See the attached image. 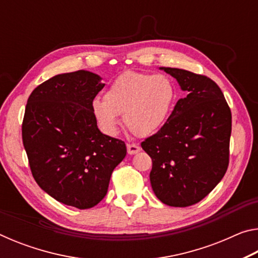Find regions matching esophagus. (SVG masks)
Returning a JSON list of instances; mask_svg holds the SVG:
<instances>
[{
  "label": "esophagus",
  "mask_w": 258,
  "mask_h": 258,
  "mask_svg": "<svg viewBox=\"0 0 258 258\" xmlns=\"http://www.w3.org/2000/svg\"><path fill=\"white\" fill-rule=\"evenodd\" d=\"M140 150H141V148H140L138 145H135V143H127V152L130 155L138 154Z\"/></svg>",
  "instance_id": "34e87169"
}]
</instances>
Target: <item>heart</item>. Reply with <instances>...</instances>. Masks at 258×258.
<instances>
[{
  "label": "heart",
  "instance_id": "heart-1",
  "mask_svg": "<svg viewBox=\"0 0 258 258\" xmlns=\"http://www.w3.org/2000/svg\"><path fill=\"white\" fill-rule=\"evenodd\" d=\"M176 95V86L167 76L127 72L111 83L103 100H93L92 111L107 134H116L123 115L126 127L135 137L147 138L167 121Z\"/></svg>",
  "mask_w": 258,
  "mask_h": 258
}]
</instances>
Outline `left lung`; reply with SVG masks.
<instances>
[{"label": "left lung", "instance_id": "1", "mask_svg": "<svg viewBox=\"0 0 258 258\" xmlns=\"http://www.w3.org/2000/svg\"><path fill=\"white\" fill-rule=\"evenodd\" d=\"M160 69L176 78L187 94L141 147L151 157L156 197L168 206L187 207L206 197L228 169L232 116L221 89L209 77Z\"/></svg>", "mask_w": 258, "mask_h": 258}]
</instances>
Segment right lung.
I'll use <instances>...</instances> for the list:
<instances>
[{"label": "right lung", "mask_w": 258, "mask_h": 258, "mask_svg": "<svg viewBox=\"0 0 258 258\" xmlns=\"http://www.w3.org/2000/svg\"><path fill=\"white\" fill-rule=\"evenodd\" d=\"M101 80L77 71L42 83L29 95L21 127L35 181L52 198L78 209L101 202L126 156L125 142L100 132L93 115Z\"/></svg>", "instance_id": "1"}]
</instances>
